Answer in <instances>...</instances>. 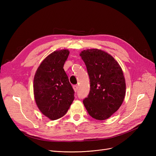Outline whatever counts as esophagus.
Returning a JSON list of instances; mask_svg holds the SVG:
<instances>
[{
  "label": "esophagus",
  "instance_id": "esophagus-1",
  "mask_svg": "<svg viewBox=\"0 0 156 156\" xmlns=\"http://www.w3.org/2000/svg\"><path fill=\"white\" fill-rule=\"evenodd\" d=\"M73 90H74V91L76 92L77 91V90H78V86L77 85H73Z\"/></svg>",
  "mask_w": 156,
  "mask_h": 156
}]
</instances>
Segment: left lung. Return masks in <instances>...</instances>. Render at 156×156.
I'll return each instance as SVG.
<instances>
[{"label":"left lung","mask_w":156,"mask_h":156,"mask_svg":"<svg viewBox=\"0 0 156 156\" xmlns=\"http://www.w3.org/2000/svg\"><path fill=\"white\" fill-rule=\"evenodd\" d=\"M80 56L87 66L90 84V90L83 104L94 119L106 120L118 111L124 100L123 72L117 61L102 50H84Z\"/></svg>","instance_id":"1"}]
</instances>
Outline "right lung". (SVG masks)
Segmentation results:
<instances>
[{"instance_id":"obj_1","label":"right lung","mask_w":156,"mask_h":156,"mask_svg":"<svg viewBox=\"0 0 156 156\" xmlns=\"http://www.w3.org/2000/svg\"><path fill=\"white\" fill-rule=\"evenodd\" d=\"M69 51H56L42 61L34 78V95L42 114L51 120L66 115L74 100V90L63 68Z\"/></svg>"}]
</instances>
